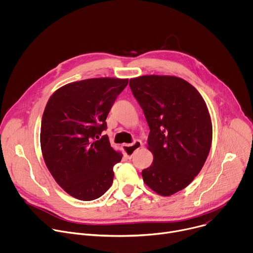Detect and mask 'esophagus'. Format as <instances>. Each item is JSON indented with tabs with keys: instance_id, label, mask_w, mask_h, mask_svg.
<instances>
[{
	"instance_id": "obj_1",
	"label": "esophagus",
	"mask_w": 253,
	"mask_h": 253,
	"mask_svg": "<svg viewBox=\"0 0 253 253\" xmlns=\"http://www.w3.org/2000/svg\"><path fill=\"white\" fill-rule=\"evenodd\" d=\"M127 158H132L135 151L142 147V142L140 140H135L132 144H124L122 146Z\"/></svg>"
}]
</instances>
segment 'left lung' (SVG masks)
Listing matches in <instances>:
<instances>
[{
	"mask_svg": "<svg viewBox=\"0 0 253 253\" xmlns=\"http://www.w3.org/2000/svg\"><path fill=\"white\" fill-rule=\"evenodd\" d=\"M129 86L150 129L153 162L142 171L143 181L170 196L193 181L209 154L212 124L206 103L191 84L174 76H140Z\"/></svg>",
	"mask_w": 253,
	"mask_h": 253,
	"instance_id": "8db88e82",
	"label": "left lung"
}]
</instances>
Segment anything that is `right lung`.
I'll list each match as a JSON object with an SVG mask.
<instances>
[{
	"mask_svg": "<svg viewBox=\"0 0 253 253\" xmlns=\"http://www.w3.org/2000/svg\"><path fill=\"white\" fill-rule=\"evenodd\" d=\"M128 79L93 78L67 84L49 99L41 123L44 161L56 182L71 196L90 201L113 183L122 159L107 135L106 118Z\"/></svg>",
	"mask_w": 253,
	"mask_h": 253,
	"instance_id": "1",
	"label": "right lung"
}]
</instances>
